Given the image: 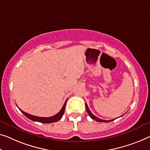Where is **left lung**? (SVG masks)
<instances>
[{"label":"left lung","mask_w":150,"mask_h":150,"mask_svg":"<svg viewBox=\"0 0 150 150\" xmlns=\"http://www.w3.org/2000/svg\"><path fill=\"white\" fill-rule=\"evenodd\" d=\"M86 110L87 112H88V115H89V117H90L92 119H93L94 120H96V121H98V122H111L112 121V120H114L115 119H112V120H102V119H100V118H98L96 117L95 115H93L92 113H91V112L90 111V110H89V108H88V104H87V103H86ZM120 117H122V116H120Z\"/></svg>","instance_id":"8db88e82"}]
</instances>
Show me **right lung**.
Returning <instances> with one entry per match:
<instances>
[{"label":"right lung","instance_id":"1","mask_svg":"<svg viewBox=\"0 0 150 150\" xmlns=\"http://www.w3.org/2000/svg\"><path fill=\"white\" fill-rule=\"evenodd\" d=\"M67 101V99L66 102H64L63 106H62V108H61V110H60L59 112L57 114V115H55L54 116H52V117H36V116H33L32 115H30V114H28V113L25 112L21 110L20 108H19V109L21 110V112L23 113L26 117L30 118V120H33V121L40 122H42V123H52V122H54L58 121V120H59L62 118V115H64V109H65Z\"/></svg>","mask_w":150,"mask_h":150}]
</instances>
